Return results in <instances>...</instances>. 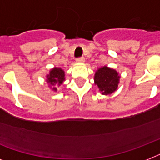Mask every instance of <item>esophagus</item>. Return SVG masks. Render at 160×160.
<instances>
[{
	"label": "esophagus",
	"instance_id": "34e87169",
	"mask_svg": "<svg viewBox=\"0 0 160 160\" xmlns=\"http://www.w3.org/2000/svg\"><path fill=\"white\" fill-rule=\"evenodd\" d=\"M77 63H80V64H83V63L85 62V58L84 57H80V58H78L77 60H76Z\"/></svg>",
	"mask_w": 160,
	"mask_h": 160
}]
</instances>
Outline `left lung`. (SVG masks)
<instances>
[{"mask_svg": "<svg viewBox=\"0 0 160 160\" xmlns=\"http://www.w3.org/2000/svg\"><path fill=\"white\" fill-rule=\"evenodd\" d=\"M120 80L119 72L106 65L98 68L95 71L94 80L101 95H108L117 90Z\"/></svg>", "mask_w": 160, "mask_h": 160, "instance_id": "obj_1", "label": "left lung"}]
</instances>
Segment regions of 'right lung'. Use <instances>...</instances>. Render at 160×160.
I'll use <instances>...</instances> for the list:
<instances>
[{"mask_svg":"<svg viewBox=\"0 0 160 160\" xmlns=\"http://www.w3.org/2000/svg\"><path fill=\"white\" fill-rule=\"evenodd\" d=\"M65 71L60 67H54L50 70V72L46 75V81L48 84V86L51 90L56 92L57 88L56 86H60L62 85L63 82L65 80Z\"/></svg>","mask_w":160,"mask_h":160,"instance_id":"right-lung-1","label":"right lung"}]
</instances>
